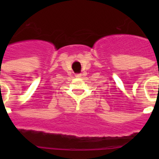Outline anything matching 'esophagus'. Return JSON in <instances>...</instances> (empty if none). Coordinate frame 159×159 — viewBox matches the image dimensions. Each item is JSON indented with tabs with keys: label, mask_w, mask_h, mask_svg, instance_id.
<instances>
[{
	"label": "esophagus",
	"mask_w": 159,
	"mask_h": 159,
	"mask_svg": "<svg viewBox=\"0 0 159 159\" xmlns=\"http://www.w3.org/2000/svg\"><path fill=\"white\" fill-rule=\"evenodd\" d=\"M82 76V75H81L80 73H79V74H75V77H76V78H80V77H81Z\"/></svg>",
	"instance_id": "esophagus-1"
}]
</instances>
